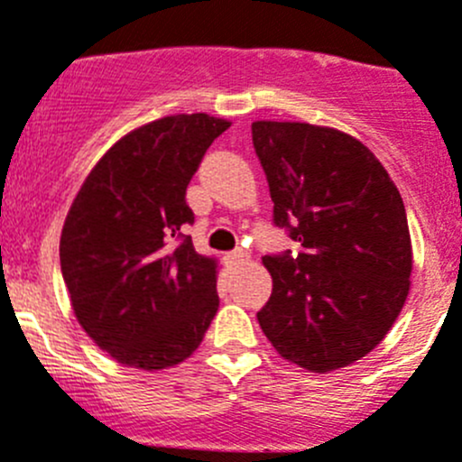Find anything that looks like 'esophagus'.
Instances as JSON below:
<instances>
[{"label": "esophagus", "instance_id": "1", "mask_svg": "<svg viewBox=\"0 0 462 462\" xmlns=\"http://www.w3.org/2000/svg\"><path fill=\"white\" fill-rule=\"evenodd\" d=\"M246 258H249V255H246V251L236 249V251H231L229 255H226V263H229V264H240V263H245Z\"/></svg>", "mask_w": 462, "mask_h": 462}]
</instances>
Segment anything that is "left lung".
<instances>
[{"label":"left lung","mask_w":462,"mask_h":462,"mask_svg":"<svg viewBox=\"0 0 462 462\" xmlns=\"http://www.w3.org/2000/svg\"><path fill=\"white\" fill-rule=\"evenodd\" d=\"M273 225L300 251L264 255L272 296L258 312L281 357L312 373L366 357L402 312L411 285L404 202L380 159L335 127L255 121Z\"/></svg>","instance_id":"8db88e82"}]
</instances>
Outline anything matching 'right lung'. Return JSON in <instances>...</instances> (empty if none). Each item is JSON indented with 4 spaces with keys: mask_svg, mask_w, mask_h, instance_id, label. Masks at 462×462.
Returning a JSON list of instances; mask_svg holds the SVG:
<instances>
[{
    "mask_svg": "<svg viewBox=\"0 0 462 462\" xmlns=\"http://www.w3.org/2000/svg\"><path fill=\"white\" fill-rule=\"evenodd\" d=\"M175 114L118 139L82 181L60 236V269L82 330L143 371L195 353L220 305L217 260L195 251L186 189L229 127Z\"/></svg>",
    "mask_w": 462,
    "mask_h": 462,
    "instance_id": "add662e5",
    "label": "right lung"
}]
</instances>
